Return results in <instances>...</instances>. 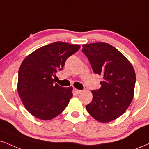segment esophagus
<instances>
[{
    "mask_svg": "<svg viewBox=\"0 0 149 149\" xmlns=\"http://www.w3.org/2000/svg\"><path fill=\"white\" fill-rule=\"evenodd\" d=\"M74 91L77 94H80L81 93H82V91H81V90H78V89H74Z\"/></svg>",
    "mask_w": 149,
    "mask_h": 149,
    "instance_id": "obj_1",
    "label": "esophagus"
}]
</instances>
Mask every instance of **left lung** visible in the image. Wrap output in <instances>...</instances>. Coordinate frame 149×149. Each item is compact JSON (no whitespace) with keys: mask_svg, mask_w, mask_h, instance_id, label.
I'll use <instances>...</instances> for the list:
<instances>
[{"mask_svg":"<svg viewBox=\"0 0 149 149\" xmlns=\"http://www.w3.org/2000/svg\"><path fill=\"white\" fill-rule=\"evenodd\" d=\"M95 74L103 77L101 88L91 91L93 100L86 109L98 122L115 120L125 113L133 99L135 72L131 62L106 43L82 45Z\"/></svg>","mask_w":149,"mask_h":149,"instance_id":"8db88e82","label":"left lung"}]
</instances>
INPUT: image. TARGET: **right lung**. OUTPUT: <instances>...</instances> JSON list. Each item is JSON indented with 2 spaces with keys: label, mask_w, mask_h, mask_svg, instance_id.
<instances>
[{
  "label": "right lung",
  "mask_w": 149,
  "mask_h": 149,
  "mask_svg": "<svg viewBox=\"0 0 149 149\" xmlns=\"http://www.w3.org/2000/svg\"><path fill=\"white\" fill-rule=\"evenodd\" d=\"M79 48V45L57 41L36 49L24 58L18 70L17 91L24 106L33 116L49 120L68 106L73 88L54 84L53 77Z\"/></svg>",
  "instance_id": "obj_1"
}]
</instances>
